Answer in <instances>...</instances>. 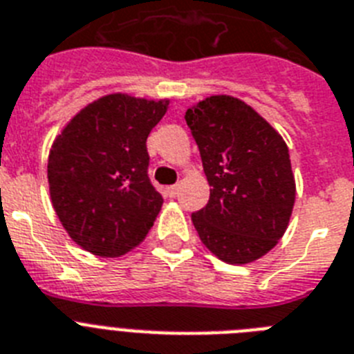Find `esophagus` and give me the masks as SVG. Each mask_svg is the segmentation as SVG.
<instances>
[{
    "label": "esophagus",
    "mask_w": 354,
    "mask_h": 354,
    "mask_svg": "<svg viewBox=\"0 0 354 354\" xmlns=\"http://www.w3.org/2000/svg\"><path fill=\"white\" fill-rule=\"evenodd\" d=\"M178 192H180V183H176V185L167 187V196H169V198H176Z\"/></svg>",
    "instance_id": "34e87169"
}]
</instances>
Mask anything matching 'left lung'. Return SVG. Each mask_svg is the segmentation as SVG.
Returning a JSON list of instances; mask_svg holds the SVG:
<instances>
[{"mask_svg":"<svg viewBox=\"0 0 354 354\" xmlns=\"http://www.w3.org/2000/svg\"><path fill=\"white\" fill-rule=\"evenodd\" d=\"M185 120L212 187L209 203L192 214L201 243L228 264L261 259L284 236L295 203L286 142L230 95L200 100Z\"/></svg>","mask_w":354,"mask_h":354,"instance_id":"obj_1","label":"left lung"}]
</instances>
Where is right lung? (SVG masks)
Returning a JSON list of instances; mask_svg holds the SVG:
<instances>
[{"label":"right lung","instance_id":"add662e5","mask_svg":"<svg viewBox=\"0 0 354 354\" xmlns=\"http://www.w3.org/2000/svg\"><path fill=\"white\" fill-rule=\"evenodd\" d=\"M169 108L109 93L62 127L48 154L53 210L68 236L99 257H120L145 239L163 198L147 176V136Z\"/></svg>","mask_w":354,"mask_h":354}]
</instances>
